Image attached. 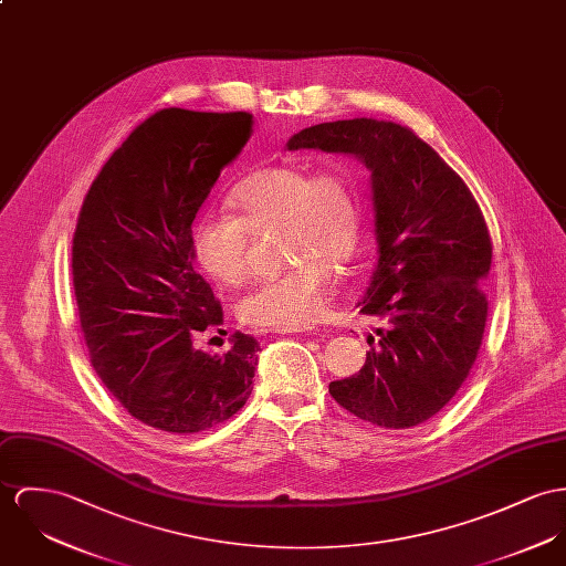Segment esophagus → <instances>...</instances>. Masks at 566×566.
<instances>
[{
  "label": "esophagus",
  "instance_id": "esophagus-1",
  "mask_svg": "<svg viewBox=\"0 0 566 566\" xmlns=\"http://www.w3.org/2000/svg\"><path fill=\"white\" fill-rule=\"evenodd\" d=\"M318 327H289V329H275V334H316Z\"/></svg>",
  "mask_w": 566,
  "mask_h": 566
}]
</instances>
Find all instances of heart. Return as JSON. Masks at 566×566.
<instances>
[{
  "instance_id": "b5f03b06",
  "label": "heart",
  "mask_w": 566,
  "mask_h": 566,
  "mask_svg": "<svg viewBox=\"0 0 566 566\" xmlns=\"http://www.w3.org/2000/svg\"><path fill=\"white\" fill-rule=\"evenodd\" d=\"M237 211L209 209L196 219L191 250L219 284L239 286L250 273V230L282 223V252L293 264L254 286L237 304L245 325L289 329L318 318L334 286L361 248L364 218L355 176L345 166L312 170L300 164L262 168L228 193Z\"/></svg>"
}]
</instances>
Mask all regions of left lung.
I'll return each mask as SVG.
<instances>
[{
  "mask_svg": "<svg viewBox=\"0 0 566 566\" xmlns=\"http://www.w3.org/2000/svg\"><path fill=\"white\" fill-rule=\"evenodd\" d=\"M286 146L353 155L370 170L379 248L357 307L388 325L368 336L361 370L329 394L381 429L418 427L463 386L482 345L493 245L479 202L427 142L390 120L323 123Z\"/></svg>",
  "mask_w": 566,
  "mask_h": 566,
  "instance_id": "obj_1",
  "label": "left lung"
}]
</instances>
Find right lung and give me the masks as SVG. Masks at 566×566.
Here are the masks:
<instances>
[{"label": "right lung", "instance_id": "right-lung-1", "mask_svg": "<svg viewBox=\"0 0 566 566\" xmlns=\"http://www.w3.org/2000/svg\"><path fill=\"white\" fill-rule=\"evenodd\" d=\"M248 112L168 107L135 127L94 178L73 237V284L92 368L130 416L200 433L250 398L256 338L209 355L193 338L223 323L193 269L191 223L252 135Z\"/></svg>", "mask_w": 566, "mask_h": 566}]
</instances>
